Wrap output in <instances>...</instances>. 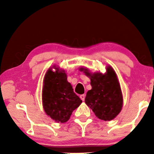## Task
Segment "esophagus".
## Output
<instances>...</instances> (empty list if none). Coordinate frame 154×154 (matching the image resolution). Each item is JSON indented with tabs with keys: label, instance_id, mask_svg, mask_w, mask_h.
<instances>
[{
	"label": "esophagus",
	"instance_id": "34e87169",
	"mask_svg": "<svg viewBox=\"0 0 154 154\" xmlns=\"http://www.w3.org/2000/svg\"><path fill=\"white\" fill-rule=\"evenodd\" d=\"M85 94H81V95L80 96V98H81V100L82 101L85 100Z\"/></svg>",
	"mask_w": 154,
	"mask_h": 154
}]
</instances>
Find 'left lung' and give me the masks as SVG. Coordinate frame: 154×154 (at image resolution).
I'll list each match as a JSON object with an SVG mask.
<instances>
[{"label": "left lung", "mask_w": 154, "mask_h": 154, "mask_svg": "<svg viewBox=\"0 0 154 154\" xmlns=\"http://www.w3.org/2000/svg\"><path fill=\"white\" fill-rule=\"evenodd\" d=\"M90 79L92 89L88 90L85 104L98 119L111 121L119 115L123 106V94L115 71L109 66L106 73H90L87 69L81 68Z\"/></svg>", "instance_id": "left-lung-1"}]
</instances>
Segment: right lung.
<instances>
[{"instance_id": "add662e5", "label": "right lung", "mask_w": 154, "mask_h": 154, "mask_svg": "<svg viewBox=\"0 0 154 154\" xmlns=\"http://www.w3.org/2000/svg\"><path fill=\"white\" fill-rule=\"evenodd\" d=\"M55 71L49 69L43 81L42 100L46 114L54 121L65 123L70 119L73 111L81 104L82 100L73 92L71 83L67 81L64 70L53 66Z\"/></svg>"}]
</instances>
